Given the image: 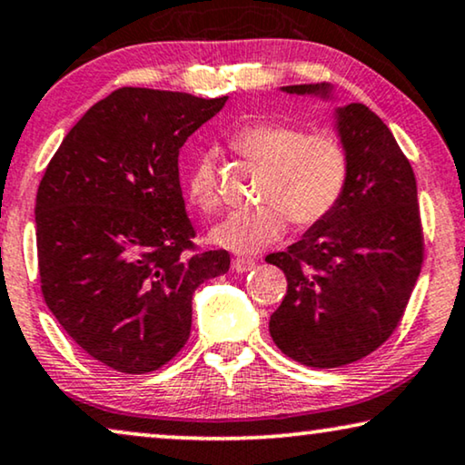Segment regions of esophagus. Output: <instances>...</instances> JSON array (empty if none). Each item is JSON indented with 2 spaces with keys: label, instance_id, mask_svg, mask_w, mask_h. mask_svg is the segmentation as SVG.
Segmentation results:
<instances>
[{
  "label": "esophagus",
  "instance_id": "obj_1",
  "mask_svg": "<svg viewBox=\"0 0 465 465\" xmlns=\"http://www.w3.org/2000/svg\"><path fill=\"white\" fill-rule=\"evenodd\" d=\"M254 267V261L248 259V257H238L232 261V270L238 272V273H244V272H251Z\"/></svg>",
  "mask_w": 465,
  "mask_h": 465
}]
</instances>
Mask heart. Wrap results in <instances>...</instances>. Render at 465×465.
<instances>
[{
  "label": "heart",
  "instance_id": "b5f03b06",
  "mask_svg": "<svg viewBox=\"0 0 465 465\" xmlns=\"http://www.w3.org/2000/svg\"><path fill=\"white\" fill-rule=\"evenodd\" d=\"M232 145L244 158L265 166L259 200L263 204L235 211L211 232V240L233 252H257L295 225H312L326 217L343 192L348 160L341 143L329 134H303L278 122H251L238 128ZM195 206L211 213L219 204L214 166L200 155L185 179Z\"/></svg>",
  "mask_w": 465,
  "mask_h": 465
}]
</instances>
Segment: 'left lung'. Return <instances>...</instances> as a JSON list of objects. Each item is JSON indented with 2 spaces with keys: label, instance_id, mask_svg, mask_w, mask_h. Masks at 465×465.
<instances>
[{
  "label": "left lung",
  "instance_id": "obj_1",
  "mask_svg": "<svg viewBox=\"0 0 465 465\" xmlns=\"http://www.w3.org/2000/svg\"><path fill=\"white\" fill-rule=\"evenodd\" d=\"M280 90L337 99L331 84ZM332 120L348 160L343 192L299 242L265 257L289 282L270 335L282 354L313 369L375 351L401 322L423 261L415 174L394 134L362 103L335 107Z\"/></svg>",
  "mask_w": 465,
  "mask_h": 465
}]
</instances>
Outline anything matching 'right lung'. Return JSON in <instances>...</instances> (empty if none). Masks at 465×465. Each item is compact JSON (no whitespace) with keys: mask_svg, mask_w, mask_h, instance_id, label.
Instances as JSON below:
<instances>
[{"mask_svg":"<svg viewBox=\"0 0 465 465\" xmlns=\"http://www.w3.org/2000/svg\"><path fill=\"white\" fill-rule=\"evenodd\" d=\"M227 96L120 88L93 104L45 168L35 200L45 305L80 348L143 375L179 354L202 282L227 251H193L179 153Z\"/></svg>","mask_w":465,"mask_h":465,"instance_id":"1","label":"right lung"}]
</instances>
